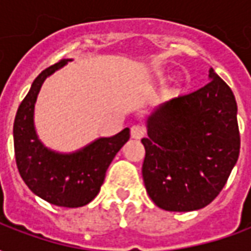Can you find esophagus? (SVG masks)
I'll return each mask as SVG.
<instances>
[{"instance_id":"esophagus-1","label":"esophagus","mask_w":251,"mask_h":251,"mask_svg":"<svg viewBox=\"0 0 251 251\" xmlns=\"http://www.w3.org/2000/svg\"><path fill=\"white\" fill-rule=\"evenodd\" d=\"M130 134L134 140H140V138H142V137L145 136V129H144V126L141 125H134L131 127Z\"/></svg>"}]
</instances>
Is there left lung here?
<instances>
[{
	"mask_svg": "<svg viewBox=\"0 0 251 251\" xmlns=\"http://www.w3.org/2000/svg\"><path fill=\"white\" fill-rule=\"evenodd\" d=\"M210 83L154 107L147 117L142 177L165 211L203 208L219 195L241 148L237 102L210 68Z\"/></svg>",
	"mask_w": 251,
	"mask_h": 251,
	"instance_id": "left-lung-1",
	"label": "left lung"
}]
</instances>
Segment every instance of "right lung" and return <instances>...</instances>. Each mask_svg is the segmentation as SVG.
Returning a JSON list of instances; mask_svg holds the SVG:
<instances>
[{
  "instance_id": "right-lung-1",
  "label": "right lung",
  "mask_w": 251,
  "mask_h": 251,
  "mask_svg": "<svg viewBox=\"0 0 251 251\" xmlns=\"http://www.w3.org/2000/svg\"><path fill=\"white\" fill-rule=\"evenodd\" d=\"M72 59H62L36 77L14 118L16 163L25 184L39 198L59 207H82L98 195L106 171L130 138L129 127L100 137L79 151L60 153L47 148L36 133L35 104L47 77Z\"/></svg>"
}]
</instances>
